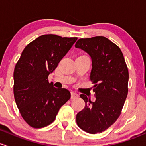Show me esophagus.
Listing matches in <instances>:
<instances>
[{
  "mask_svg": "<svg viewBox=\"0 0 146 146\" xmlns=\"http://www.w3.org/2000/svg\"><path fill=\"white\" fill-rule=\"evenodd\" d=\"M78 97H79L78 94H76V93H75V92H71V98L72 99H74V98H78Z\"/></svg>",
  "mask_w": 146,
  "mask_h": 146,
  "instance_id": "34e87169",
  "label": "esophagus"
}]
</instances>
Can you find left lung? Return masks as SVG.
I'll return each instance as SVG.
<instances>
[{"label": "left lung", "instance_id": "8db88e82", "mask_svg": "<svg viewBox=\"0 0 146 146\" xmlns=\"http://www.w3.org/2000/svg\"><path fill=\"white\" fill-rule=\"evenodd\" d=\"M76 48L91 57L90 79L94 82L96 100L81 94L85 107L76 115V124L84 131L101 133L116 121L128 94L129 72L119 48L103 36L80 38Z\"/></svg>", "mask_w": 146, "mask_h": 146}]
</instances>
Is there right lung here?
<instances>
[{"label":"right lung","instance_id":"obj_1","mask_svg":"<svg viewBox=\"0 0 146 146\" xmlns=\"http://www.w3.org/2000/svg\"><path fill=\"white\" fill-rule=\"evenodd\" d=\"M76 40V37L42 35L21 54L13 74L15 100L22 118L33 128L51 124L70 98L68 90L55 88L48 77Z\"/></svg>","mask_w":146,"mask_h":146}]
</instances>
